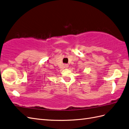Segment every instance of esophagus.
I'll list each match as a JSON object with an SVG mask.
<instances>
[{
	"label": "esophagus",
	"mask_w": 129,
	"mask_h": 129,
	"mask_svg": "<svg viewBox=\"0 0 129 129\" xmlns=\"http://www.w3.org/2000/svg\"><path fill=\"white\" fill-rule=\"evenodd\" d=\"M65 67L66 68H68L69 67V65L68 64H65Z\"/></svg>",
	"instance_id": "esophagus-1"
}]
</instances>
